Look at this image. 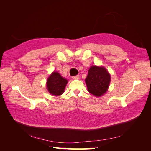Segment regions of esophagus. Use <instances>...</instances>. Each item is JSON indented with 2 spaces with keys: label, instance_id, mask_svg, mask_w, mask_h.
<instances>
[{
  "label": "esophagus",
  "instance_id": "esophagus-1",
  "mask_svg": "<svg viewBox=\"0 0 151 151\" xmlns=\"http://www.w3.org/2000/svg\"><path fill=\"white\" fill-rule=\"evenodd\" d=\"M72 78L74 79H78L79 78V75H77V76H73Z\"/></svg>",
  "mask_w": 151,
  "mask_h": 151
}]
</instances>
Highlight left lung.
Masks as SVG:
<instances>
[{
    "mask_svg": "<svg viewBox=\"0 0 151 151\" xmlns=\"http://www.w3.org/2000/svg\"><path fill=\"white\" fill-rule=\"evenodd\" d=\"M111 81V76L104 67L91 66L85 79L88 90L96 97L106 93Z\"/></svg>",
    "mask_w": 151,
    "mask_h": 151,
    "instance_id": "left-lung-1",
    "label": "left lung"
}]
</instances>
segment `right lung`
Returning <instances> with one entry per match:
<instances>
[{
    "label": "right lung",
    "instance_id": "1",
    "mask_svg": "<svg viewBox=\"0 0 151 151\" xmlns=\"http://www.w3.org/2000/svg\"><path fill=\"white\" fill-rule=\"evenodd\" d=\"M67 83L68 81L63 78L58 72H53L47 79V89L48 92L52 95H61L64 92Z\"/></svg>",
    "mask_w": 151,
    "mask_h": 151
}]
</instances>
